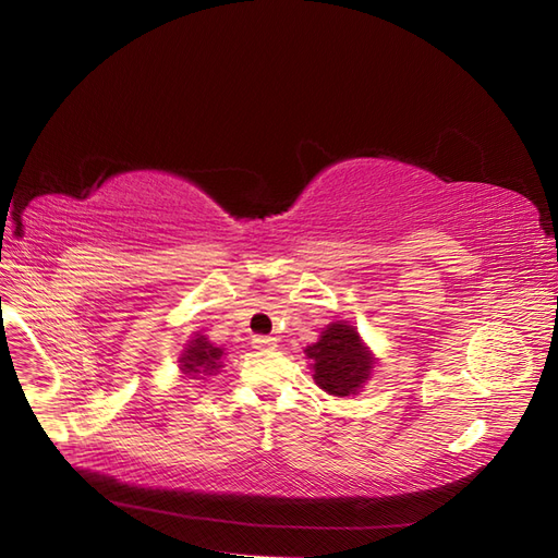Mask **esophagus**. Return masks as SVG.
<instances>
[{
  "mask_svg": "<svg viewBox=\"0 0 558 558\" xmlns=\"http://www.w3.org/2000/svg\"><path fill=\"white\" fill-rule=\"evenodd\" d=\"M253 348L255 350H274L276 338L274 336H253Z\"/></svg>",
  "mask_w": 558,
  "mask_h": 558,
  "instance_id": "34e87169",
  "label": "esophagus"
}]
</instances>
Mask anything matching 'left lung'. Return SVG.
Segmentation results:
<instances>
[{
    "instance_id": "left-lung-1",
    "label": "left lung",
    "mask_w": 558,
    "mask_h": 558,
    "mask_svg": "<svg viewBox=\"0 0 558 558\" xmlns=\"http://www.w3.org/2000/svg\"><path fill=\"white\" fill-rule=\"evenodd\" d=\"M305 354L313 359L315 383L333 397L356 393V389L368 380L373 368L371 352L345 322L329 325L315 345L305 348Z\"/></svg>"
}]
</instances>
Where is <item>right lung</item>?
<instances>
[{"mask_svg":"<svg viewBox=\"0 0 558 558\" xmlns=\"http://www.w3.org/2000/svg\"><path fill=\"white\" fill-rule=\"evenodd\" d=\"M220 356H222V350L220 348H213L204 336H199V338L192 340V345L181 356L183 371L185 373L215 371V368L220 366Z\"/></svg>","mask_w":558,"mask_h":558,"instance_id":"obj_1","label":"right lung"}]
</instances>
